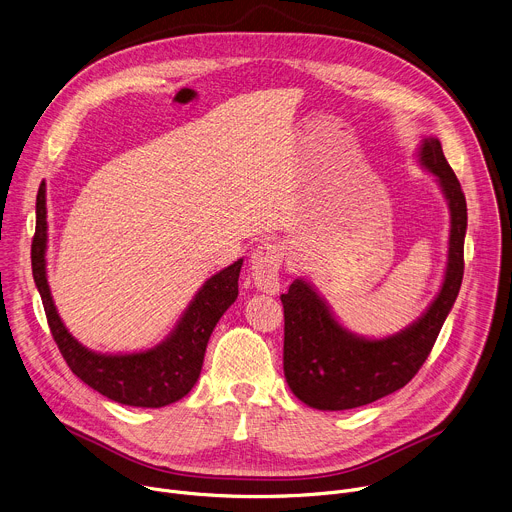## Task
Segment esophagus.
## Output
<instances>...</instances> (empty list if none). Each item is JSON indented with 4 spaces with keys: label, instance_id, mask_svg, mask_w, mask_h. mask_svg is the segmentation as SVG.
<instances>
[{
    "label": "esophagus",
    "instance_id": "obj_1",
    "mask_svg": "<svg viewBox=\"0 0 512 512\" xmlns=\"http://www.w3.org/2000/svg\"><path fill=\"white\" fill-rule=\"evenodd\" d=\"M283 263V247L279 243H261L251 255V275L265 294H277L279 267Z\"/></svg>",
    "mask_w": 512,
    "mask_h": 512
}]
</instances>
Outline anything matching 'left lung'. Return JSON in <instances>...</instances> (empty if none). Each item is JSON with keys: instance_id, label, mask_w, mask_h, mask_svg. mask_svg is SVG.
Listing matches in <instances>:
<instances>
[{"instance_id": "left-lung-1", "label": "left lung", "mask_w": 512, "mask_h": 512, "mask_svg": "<svg viewBox=\"0 0 512 512\" xmlns=\"http://www.w3.org/2000/svg\"><path fill=\"white\" fill-rule=\"evenodd\" d=\"M419 162L437 178L448 198L452 229L442 289L415 324L395 336L367 340L342 328L308 281L296 279L287 294H281L285 381L300 401L314 409H354L405 387L423 367L458 298L464 277L466 196L440 139H423Z\"/></svg>"}]
</instances>
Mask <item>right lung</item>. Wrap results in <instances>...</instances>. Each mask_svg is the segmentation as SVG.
Here are the masks:
<instances>
[{
    "label": "right lung",
    "instance_id": "1",
    "mask_svg": "<svg viewBox=\"0 0 512 512\" xmlns=\"http://www.w3.org/2000/svg\"><path fill=\"white\" fill-rule=\"evenodd\" d=\"M46 184L36 196V233L32 239V275L44 304L52 338L83 383L101 395L131 407H164L190 393L200 377L208 338L239 296L243 259L212 275L188 306L176 330L156 348L133 354H97L64 328L46 281Z\"/></svg>",
    "mask_w": 512,
    "mask_h": 512
}]
</instances>
